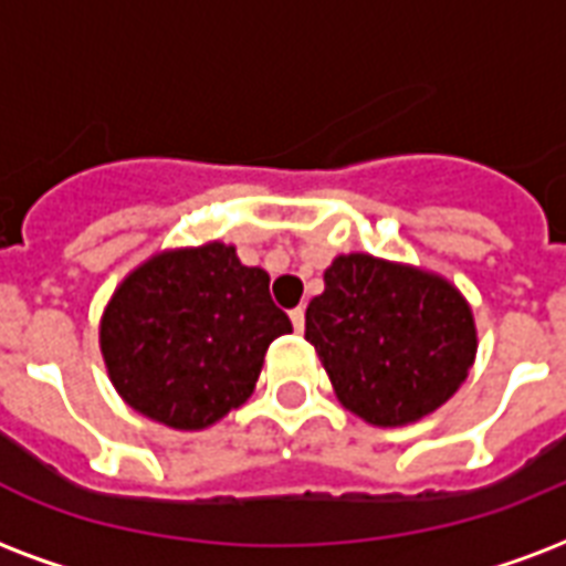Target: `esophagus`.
I'll list each match as a JSON object with an SVG mask.
<instances>
[{
  "label": "esophagus",
  "instance_id": "1",
  "mask_svg": "<svg viewBox=\"0 0 566 566\" xmlns=\"http://www.w3.org/2000/svg\"><path fill=\"white\" fill-rule=\"evenodd\" d=\"M291 321H293V329L296 332L305 329V308H302V305H296V308H293Z\"/></svg>",
  "mask_w": 566,
  "mask_h": 566
}]
</instances>
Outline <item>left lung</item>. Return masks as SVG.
<instances>
[{"instance_id":"1","label":"left lung","mask_w":566,"mask_h":566,"mask_svg":"<svg viewBox=\"0 0 566 566\" xmlns=\"http://www.w3.org/2000/svg\"><path fill=\"white\" fill-rule=\"evenodd\" d=\"M305 308L344 407L377 427L412 424L469 377L478 335L469 302L442 275L370 254H338Z\"/></svg>"}]
</instances>
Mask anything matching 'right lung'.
<instances>
[{"instance_id":"add662e5","label":"right lung","mask_w":566,"mask_h":566,"mask_svg":"<svg viewBox=\"0 0 566 566\" xmlns=\"http://www.w3.org/2000/svg\"><path fill=\"white\" fill-rule=\"evenodd\" d=\"M293 332L270 296V275L234 245L154 254L112 293L101 353L112 386L142 416L205 430L243 407L266 347Z\"/></svg>"}]
</instances>
